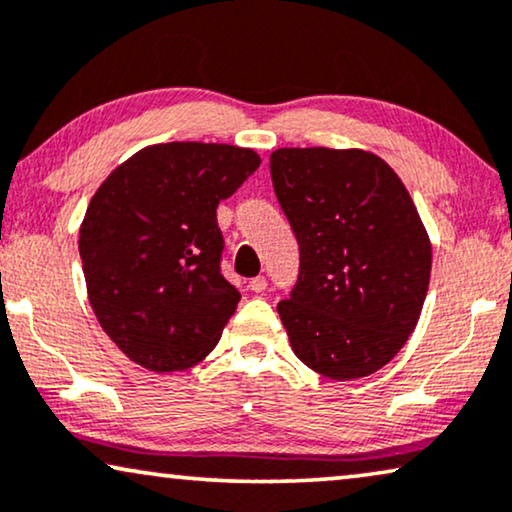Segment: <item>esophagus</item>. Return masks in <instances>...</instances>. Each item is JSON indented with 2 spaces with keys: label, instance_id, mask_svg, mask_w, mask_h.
<instances>
[{
  "label": "esophagus",
  "instance_id": "obj_1",
  "mask_svg": "<svg viewBox=\"0 0 512 512\" xmlns=\"http://www.w3.org/2000/svg\"><path fill=\"white\" fill-rule=\"evenodd\" d=\"M266 285H269V283H266L264 276H257V278L250 280V290L257 292V294H262L266 290Z\"/></svg>",
  "mask_w": 512,
  "mask_h": 512
}]
</instances>
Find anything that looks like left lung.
<instances>
[{"label": "left lung", "instance_id": "8db88e82", "mask_svg": "<svg viewBox=\"0 0 512 512\" xmlns=\"http://www.w3.org/2000/svg\"><path fill=\"white\" fill-rule=\"evenodd\" d=\"M278 204L299 243V276L278 304L292 350L331 380L364 378L413 334L431 243L390 164L366 150L280 148Z\"/></svg>", "mask_w": 512, "mask_h": 512}]
</instances>
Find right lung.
<instances>
[{"label": "right lung", "mask_w": 512, "mask_h": 512, "mask_svg": "<svg viewBox=\"0 0 512 512\" xmlns=\"http://www.w3.org/2000/svg\"><path fill=\"white\" fill-rule=\"evenodd\" d=\"M259 162L227 143H160L99 185L78 253L92 311L132 362L183 371L220 341L241 294L220 271L215 211Z\"/></svg>", "instance_id": "obj_1"}]
</instances>
